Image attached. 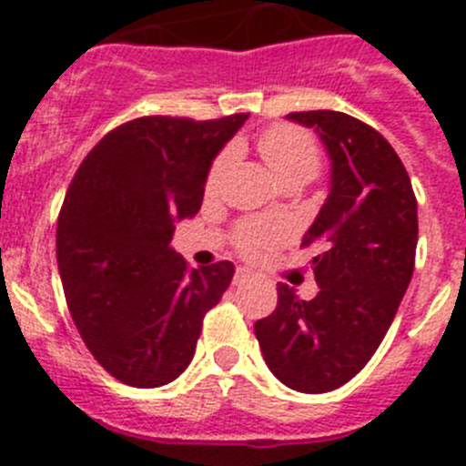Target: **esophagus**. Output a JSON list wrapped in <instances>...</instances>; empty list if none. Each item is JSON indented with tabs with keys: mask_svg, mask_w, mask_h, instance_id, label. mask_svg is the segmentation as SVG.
<instances>
[{
	"mask_svg": "<svg viewBox=\"0 0 466 466\" xmlns=\"http://www.w3.org/2000/svg\"><path fill=\"white\" fill-rule=\"evenodd\" d=\"M252 278V270L249 268H238L236 270V278H233V284H242L247 282V279Z\"/></svg>",
	"mask_w": 466,
	"mask_h": 466,
	"instance_id": "1",
	"label": "esophagus"
}]
</instances>
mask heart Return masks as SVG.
<instances>
[{
  "mask_svg": "<svg viewBox=\"0 0 466 466\" xmlns=\"http://www.w3.org/2000/svg\"><path fill=\"white\" fill-rule=\"evenodd\" d=\"M258 151H261V156L266 158V163H268L279 182L291 179V177H300V179L308 182L317 175L319 163H322V154H319V147L312 139V135H308L306 130H300L296 126H270L268 130H263L261 137H258ZM233 156H236V151L224 149L212 160L208 179H205L208 193L219 188ZM284 233L287 230L278 221L249 219L238 228V249L249 254V257H257V254L268 252L270 247L278 245Z\"/></svg>",
  "mask_w": 466,
  "mask_h": 466,
  "instance_id": "heart-1",
  "label": "heart"
}]
</instances>
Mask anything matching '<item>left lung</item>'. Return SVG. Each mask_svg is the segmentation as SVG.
Segmentation results:
<instances>
[{
	"label": "left lung",
	"instance_id": "1",
	"mask_svg": "<svg viewBox=\"0 0 466 466\" xmlns=\"http://www.w3.org/2000/svg\"><path fill=\"white\" fill-rule=\"evenodd\" d=\"M331 158V188L303 247L319 291L300 300L278 284V308L254 324L263 360L279 382L331 392L371 360L409 289L418 245V200L401 158L378 130L343 111H294Z\"/></svg>",
	"mask_w": 466,
	"mask_h": 466
}]
</instances>
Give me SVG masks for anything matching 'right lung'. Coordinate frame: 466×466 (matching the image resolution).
I'll return each mask as SVG.
<instances>
[{"label":"right lung","instance_id":"obj_1","mask_svg":"<svg viewBox=\"0 0 466 466\" xmlns=\"http://www.w3.org/2000/svg\"><path fill=\"white\" fill-rule=\"evenodd\" d=\"M245 121L135 118L95 144L69 184L56 233L65 299L97 364L126 385L182 376L205 312L233 279L230 261L188 268L170 240L175 221L200 209L214 156Z\"/></svg>","mask_w":466,"mask_h":466}]
</instances>
